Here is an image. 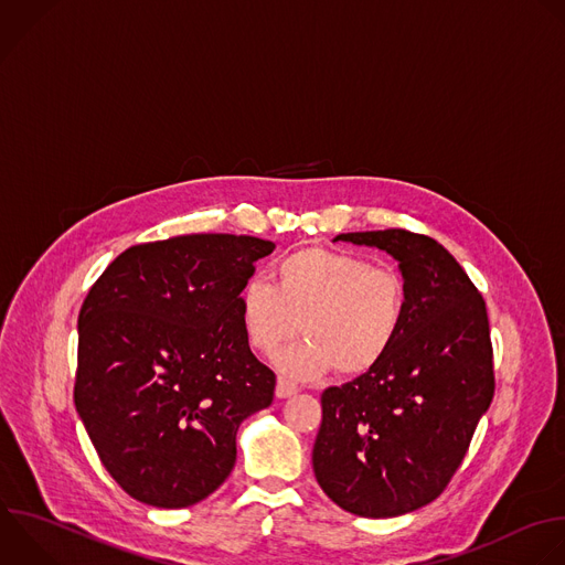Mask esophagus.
<instances>
[{
  "label": "esophagus",
  "instance_id": "34e87169",
  "mask_svg": "<svg viewBox=\"0 0 565 565\" xmlns=\"http://www.w3.org/2000/svg\"><path fill=\"white\" fill-rule=\"evenodd\" d=\"M275 393H277V397H279V399H286V397L297 395V393H299V388H297V384H292V382H288V380H284V377H281V380L277 382V391H275Z\"/></svg>",
  "mask_w": 565,
  "mask_h": 565
}]
</instances>
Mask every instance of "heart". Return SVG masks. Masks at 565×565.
Masks as SVG:
<instances>
[{"label":"heart","mask_w":565,"mask_h":565,"mask_svg":"<svg viewBox=\"0 0 565 565\" xmlns=\"http://www.w3.org/2000/svg\"><path fill=\"white\" fill-rule=\"evenodd\" d=\"M275 286L250 279L239 292V319L253 350L270 356L301 330L306 341L284 350L277 365L295 380L334 367L341 377L377 367L395 348L408 286L399 270L323 246H303L273 268Z\"/></svg>","instance_id":"b5f03b06"}]
</instances>
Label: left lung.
Wrapping results in <instances>:
<instances>
[{
  "instance_id": "left-lung-1",
  "label": "left lung",
  "mask_w": 565,
  "mask_h": 565,
  "mask_svg": "<svg viewBox=\"0 0 565 565\" xmlns=\"http://www.w3.org/2000/svg\"><path fill=\"white\" fill-rule=\"evenodd\" d=\"M334 242L391 253L408 286V312L377 367L323 391L312 470L345 512L399 516L448 488L490 408L488 310L463 268L428 235L388 228Z\"/></svg>"
}]
</instances>
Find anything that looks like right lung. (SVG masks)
<instances>
[{
  "mask_svg": "<svg viewBox=\"0 0 565 565\" xmlns=\"http://www.w3.org/2000/svg\"><path fill=\"white\" fill-rule=\"evenodd\" d=\"M275 244L202 233L124 250L79 319L75 408L117 486L154 508L213 494L237 459V428L275 397L250 350L239 292Z\"/></svg>",
  "mask_w": 565,
  "mask_h": 565,
  "instance_id": "obj_1",
  "label": "right lung"
}]
</instances>
